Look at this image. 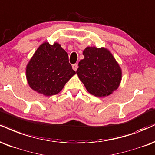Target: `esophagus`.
Returning <instances> with one entry per match:
<instances>
[{"label": "esophagus", "instance_id": "obj_1", "mask_svg": "<svg viewBox=\"0 0 155 155\" xmlns=\"http://www.w3.org/2000/svg\"><path fill=\"white\" fill-rule=\"evenodd\" d=\"M72 68H73V69H74V71H76L77 70V68H78V64H74L72 66Z\"/></svg>", "mask_w": 155, "mask_h": 155}]
</instances>
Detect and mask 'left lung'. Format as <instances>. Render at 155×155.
Segmentation results:
<instances>
[{
	"instance_id": "left-lung-1",
	"label": "left lung",
	"mask_w": 155,
	"mask_h": 155,
	"mask_svg": "<svg viewBox=\"0 0 155 155\" xmlns=\"http://www.w3.org/2000/svg\"><path fill=\"white\" fill-rule=\"evenodd\" d=\"M84 58L79 63L76 74L88 92L95 97H106L120 85L122 71L115 58L105 48L87 47Z\"/></svg>"
}]
</instances>
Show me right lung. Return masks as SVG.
I'll list each match as a JSON object with an SVG mask.
<instances>
[{
    "mask_svg": "<svg viewBox=\"0 0 155 155\" xmlns=\"http://www.w3.org/2000/svg\"><path fill=\"white\" fill-rule=\"evenodd\" d=\"M75 74L68 62V54L57 42L41 45L26 68L29 87L45 96L59 93Z\"/></svg>",
    "mask_w": 155,
    "mask_h": 155,
    "instance_id": "add662e5",
    "label": "right lung"
}]
</instances>
